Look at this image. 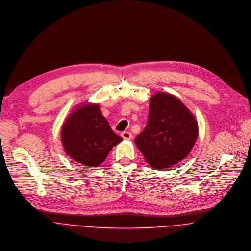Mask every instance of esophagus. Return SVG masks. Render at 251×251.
<instances>
[{
	"label": "esophagus",
	"instance_id": "obj_1",
	"mask_svg": "<svg viewBox=\"0 0 251 251\" xmlns=\"http://www.w3.org/2000/svg\"><path fill=\"white\" fill-rule=\"evenodd\" d=\"M122 137L124 138V139H126V140H129V139H131V137H132V134L129 132V131H124V132H122Z\"/></svg>",
	"mask_w": 251,
	"mask_h": 251
}]
</instances>
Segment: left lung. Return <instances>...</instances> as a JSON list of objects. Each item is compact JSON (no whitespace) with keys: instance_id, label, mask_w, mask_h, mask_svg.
I'll use <instances>...</instances> for the list:
<instances>
[{"instance_id":"8db88e82","label":"left lung","mask_w":251,"mask_h":251,"mask_svg":"<svg viewBox=\"0 0 251 251\" xmlns=\"http://www.w3.org/2000/svg\"><path fill=\"white\" fill-rule=\"evenodd\" d=\"M198 133L195 117L180 100L158 92L150 98L147 125L134 142L150 166L163 169L190 153Z\"/></svg>"}]
</instances>
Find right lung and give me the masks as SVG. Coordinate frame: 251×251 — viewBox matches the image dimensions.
I'll use <instances>...</instances> for the list:
<instances>
[{"label": "right lung", "instance_id": "obj_1", "mask_svg": "<svg viewBox=\"0 0 251 251\" xmlns=\"http://www.w3.org/2000/svg\"><path fill=\"white\" fill-rule=\"evenodd\" d=\"M122 140L112 130L99 104L78 107L68 116L61 128V141L66 154L85 166H99Z\"/></svg>", "mask_w": 251, "mask_h": 251}]
</instances>
